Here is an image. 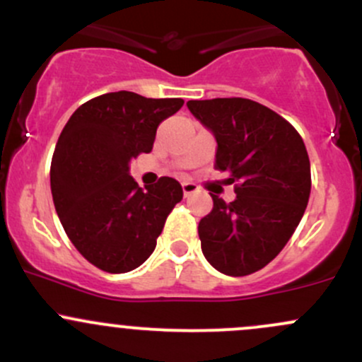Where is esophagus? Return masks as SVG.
Returning a JSON list of instances; mask_svg holds the SVG:
<instances>
[{"label":"esophagus","instance_id":"esophagus-1","mask_svg":"<svg viewBox=\"0 0 362 362\" xmlns=\"http://www.w3.org/2000/svg\"><path fill=\"white\" fill-rule=\"evenodd\" d=\"M182 190H184V196L187 197V196H190V194L197 192L199 187H197L196 184H192V182H184V184H182Z\"/></svg>","mask_w":362,"mask_h":362}]
</instances>
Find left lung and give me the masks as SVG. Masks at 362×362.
Listing matches in <instances>:
<instances>
[{"label":"left lung","mask_w":362,"mask_h":362,"mask_svg":"<svg viewBox=\"0 0 362 362\" xmlns=\"http://www.w3.org/2000/svg\"><path fill=\"white\" fill-rule=\"evenodd\" d=\"M216 139L214 168L228 172L235 201L213 197L199 221L208 263L228 276L264 268L296 232L311 194V165L303 137L285 118L244 98L187 101Z\"/></svg>","instance_id":"8db88e82"}]
</instances>
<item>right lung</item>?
Masks as SVG:
<instances>
[{
	"instance_id": "1",
	"label": "right lung",
	"mask_w": 362,
	"mask_h": 362,
	"mask_svg": "<svg viewBox=\"0 0 362 362\" xmlns=\"http://www.w3.org/2000/svg\"><path fill=\"white\" fill-rule=\"evenodd\" d=\"M184 105L118 90L75 110L51 160V194L66 235L89 263L108 273L136 269L153 254L182 185L161 177L141 189L129 163L151 153L158 125Z\"/></svg>"
}]
</instances>
